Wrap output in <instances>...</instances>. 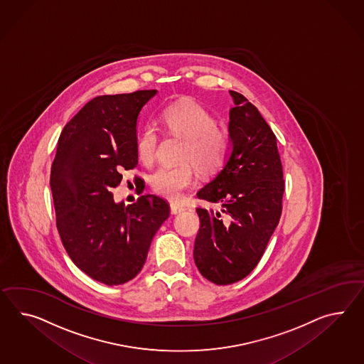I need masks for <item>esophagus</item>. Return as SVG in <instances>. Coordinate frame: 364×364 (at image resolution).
Here are the masks:
<instances>
[{
    "instance_id": "esophagus-1",
    "label": "esophagus",
    "mask_w": 364,
    "mask_h": 364,
    "mask_svg": "<svg viewBox=\"0 0 364 364\" xmlns=\"http://www.w3.org/2000/svg\"><path fill=\"white\" fill-rule=\"evenodd\" d=\"M169 206H171V213L172 214L183 213L186 210V208L183 205L175 204V203H171Z\"/></svg>"
}]
</instances>
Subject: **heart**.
Segmentation results:
<instances>
[{"instance_id": "obj_1", "label": "heart", "mask_w": 364, "mask_h": 364, "mask_svg": "<svg viewBox=\"0 0 364 364\" xmlns=\"http://www.w3.org/2000/svg\"><path fill=\"white\" fill-rule=\"evenodd\" d=\"M161 121L172 135L184 138L178 166H163L150 176L151 189L167 200L176 201L193 184L196 167L213 175L225 166L229 152V135L215 124L213 114L195 100H183L161 112ZM159 135L146 127L138 135L135 150L144 166H151L158 154Z\"/></svg>"}]
</instances>
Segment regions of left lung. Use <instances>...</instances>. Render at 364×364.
<instances>
[{
  "label": "left lung",
  "instance_id": "8db88e82",
  "mask_svg": "<svg viewBox=\"0 0 364 364\" xmlns=\"http://www.w3.org/2000/svg\"><path fill=\"white\" fill-rule=\"evenodd\" d=\"M230 158L197 192L214 209L198 206L193 257L205 279L240 282L257 266L283 210V166L276 135L257 107L230 90Z\"/></svg>",
  "mask_w": 364,
  "mask_h": 364
}]
</instances>
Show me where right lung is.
Segmentation results:
<instances>
[{"instance_id": "1", "label": "right lung", "mask_w": 364, "mask_h": 364, "mask_svg": "<svg viewBox=\"0 0 364 364\" xmlns=\"http://www.w3.org/2000/svg\"><path fill=\"white\" fill-rule=\"evenodd\" d=\"M155 89L90 100L58 141L51 166L56 228L72 262L107 285L127 283L142 269L151 240L168 218L158 196L116 204L112 189L136 167V119ZM142 191L139 193H142Z\"/></svg>"}]
</instances>
